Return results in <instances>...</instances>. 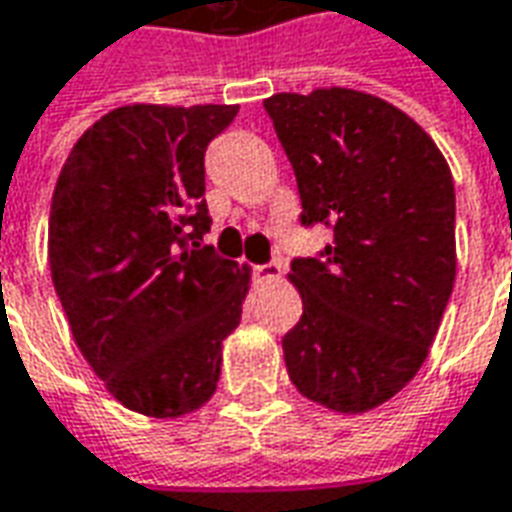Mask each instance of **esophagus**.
<instances>
[{"label": "esophagus", "instance_id": "esophagus-1", "mask_svg": "<svg viewBox=\"0 0 512 512\" xmlns=\"http://www.w3.org/2000/svg\"><path fill=\"white\" fill-rule=\"evenodd\" d=\"M282 274V266L279 263H266V266H255L257 279H277Z\"/></svg>", "mask_w": 512, "mask_h": 512}]
</instances>
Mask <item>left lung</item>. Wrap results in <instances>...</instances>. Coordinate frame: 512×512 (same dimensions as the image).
<instances>
[{
  "instance_id": "1",
  "label": "left lung",
  "mask_w": 512,
  "mask_h": 512,
  "mask_svg": "<svg viewBox=\"0 0 512 512\" xmlns=\"http://www.w3.org/2000/svg\"><path fill=\"white\" fill-rule=\"evenodd\" d=\"M296 172L301 224L332 241L290 263L304 312L282 337L293 386L362 414L417 376L455 282V186L436 142L376 95L263 101Z\"/></svg>"
}]
</instances>
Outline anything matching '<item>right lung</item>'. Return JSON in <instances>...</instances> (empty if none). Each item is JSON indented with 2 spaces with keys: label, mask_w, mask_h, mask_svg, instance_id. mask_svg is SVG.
I'll return each mask as SVG.
<instances>
[{
  "label": "right lung",
  "mask_w": 512,
  "mask_h": 512,
  "mask_svg": "<svg viewBox=\"0 0 512 512\" xmlns=\"http://www.w3.org/2000/svg\"><path fill=\"white\" fill-rule=\"evenodd\" d=\"M238 106H120L73 145L54 189L49 266L73 340L106 389L180 417L216 389L249 271L202 246L205 150Z\"/></svg>",
  "instance_id": "add662e5"
}]
</instances>
